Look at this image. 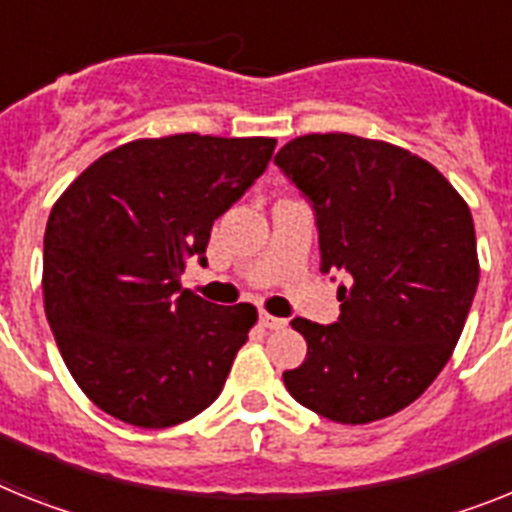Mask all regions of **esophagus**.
Wrapping results in <instances>:
<instances>
[{
	"label": "esophagus",
	"mask_w": 512,
	"mask_h": 512,
	"mask_svg": "<svg viewBox=\"0 0 512 512\" xmlns=\"http://www.w3.org/2000/svg\"><path fill=\"white\" fill-rule=\"evenodd\" d=\"M260 325L268 330H281V328H286V320H283V317H273V315H268V312H263V315H260Z\"/></svg>",
	"instance_id": "esophagus-1"
}]
</instances>
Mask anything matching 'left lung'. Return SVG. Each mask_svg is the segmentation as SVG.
I'll list each match as a JSON object with an SVG mask.
<instances>
[{"label":"left lung","mask_w":512,"mask_h":512,"mask_svg":"<svg viewBox=\"0 0 512 512\" xmlns=\"http://www.w3.org/2000/svg\"><path fill=\"white\" fill-rule=\"evenodd\" d=\"M276 166L312 205L320 270L346 276L333 325L291 320L307 356L283 372L286 388L338 424L406 409L448 364L474 302L471 210L432 163L382 140L304 135Z\"/></svg>","instance_id":"8db88e82"}]
</instances>
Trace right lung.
Here are the masks:
<instances>
[{"mask_svg": "<svg viewBox=\"0 0 512 512\" xmlns=\"http://www.w3.org/2000/svg\"><path fill=\"white\" fill-rule=\"evenodd\" d=\"M273 137L171 135L119 145L51 208L44 307L70 375L119 422L163 429L216 401L252 304L182 289L213 221L268 169Z\"/></svg>", "mask_w": 512, "mask_h": 512, "instance_id": "1", "label": "right lung"}]
</instances>
